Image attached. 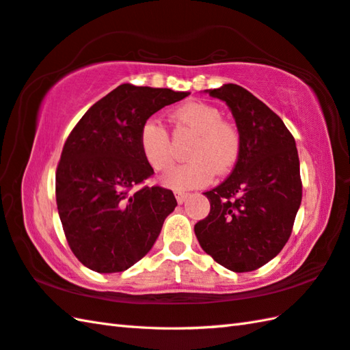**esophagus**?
Listing matches in <instances>:
<instances>
[{
  "mask_svg": "<svg viewBox=\"0 0 350 350\" xmlns=\"http://www.w3.org/2000/svg\"><path fill=\"white\" fill-rule=\"evenodd\" d=\"M187 195H189V193H185V191H181V190H176V191H175V198H176V201H178V204H183V202L185 201V198H187Z\"/></svg>",
  "mask_w": 350,
  "mask_h": 350,
  "instance_id": "34e87169",
  "label": "esophagus"
}]
</instances>
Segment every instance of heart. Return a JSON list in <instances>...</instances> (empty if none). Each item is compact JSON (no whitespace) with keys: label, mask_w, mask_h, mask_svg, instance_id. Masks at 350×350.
<instances>
[{"label":"heart","mask_w":350,"mask_h":350,"mask_svg":"<svg viewBox=\"0 0 350 350\" xmlns=\"http://www.w3.org/2000/svg\"><path fill=\"white\" fill-rule=\"evenodd\" d=\"M172 119L180 128L195 133L187 151L189 161L170 167L161 181L174 190H187L208 184L215 172L224 175L234 167L241 151L237 128L224 119L217 107L191 101L174 111ZM140 148L152 169L165 170L174 160L172 142L159 120L148 119L140 130Z\"/></svg>","instance_id":"1"}]
</instances>
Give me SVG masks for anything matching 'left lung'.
Instances as JSON below:
<instances>
[{
    "label": "left lung",
    "instance_id": "8db88e82",
    "mask_svg": "<svg viewBox=\"0 0 350 350\" xmlns=\"http://www.w3.org/2000/svg\"><path fill=\"white\" fill-rule=\"evenodd\" d=\"M230 107L241 137L231 175L205 191L210 213L195 225L204 251L232 272H252L282 251L302 201L296 142L282 119L237 84L208 90Z\"/></svg>",
    "mask_w": 350,
    "mask_h": 350
}]
</instances>
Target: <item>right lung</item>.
Wrapping results in <instances>:
<instances>
[{
	"mask_svg": "<svg viewBox=\"0 0 350 350\" xmlns=\"http://www.w3.org/2000/svg\"><path fill=\"white\" fill-rule=\"evenodd\" d=\"M189 92L120 84L70 131L55 172L57 210L70 251L98 273H118L151 251L175 210L172 190L135 189L152 176L140 130L163 107Z\"/></svg>",
	"mask_w": 350,
	"mask_h": 350,
	"instance_id": "add662e5",
	"label": "right lung"
}]
</instances>
